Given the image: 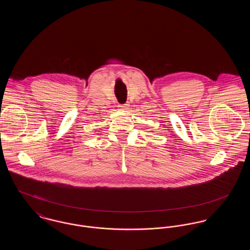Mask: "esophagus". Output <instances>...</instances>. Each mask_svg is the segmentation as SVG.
Returning <instances> with one entry per match:
<instances>
[{
    "label": "esophagus",
    "instance_id": "34e87169",
    "mask_svg": "<svg viewBox=\"0 0 250 250\" xmlns=\"http://www.w3.org/2000/svg\"><path fill=\"white\" fill-rule=\"evenodd\" d=\"M120 107H121V109H123V110H125V109H128L129 105L126 103V104H123V105H121Z\"/></svg>",
    "mask_w": 250,
    "mask_h": 250
}]
</instances>
